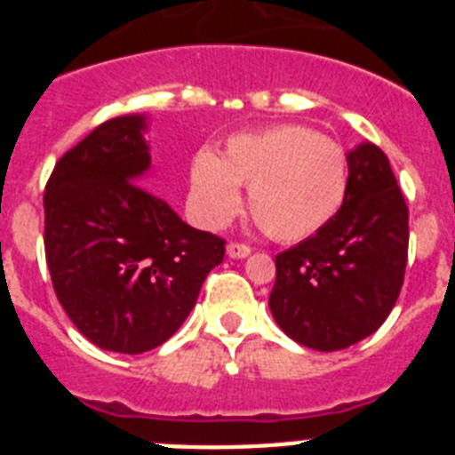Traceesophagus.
I'll return each mask as SVG.
<instances>
[{"instance_id": "34e87169", "label": "esophagus", "mask_w": 455, "mask_h": 455, "mask_svg": "<svg viewBox=\"0 0 455 455\" xmlns=\"http://www.w3.org/2000/svg\"><path fill=\"white\" fill-rule=\"evenodd\" d=\"M228 255H230L232 259H243V257L251 255V246L239 243V241H230V243H228Z\"/></svg>"}]
</instances>
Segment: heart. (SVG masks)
Returning <instances> with one entry per match:
<instances>
[{
  "label": "heart",
  "mask_w": 455,
  "mask_h": 455,
  "mask_svg": "<svg viewBox=\"0 0 455 455\" xmlns=\"http://www.w3.org/2000/svg\"><path fill=\"white\" fill-rule=\"evenodd\" d=\"M348 184L339 143L303 124H275L228 139L223 156L200 150L191 162L193 212L220 228L251 187V212L277 241H303L339 212Z\"/></svg>",
  "instance_id": "heart-1"
}]
</instances>
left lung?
Masks as SVG:
<instances>
[{
	"mask_svg": "<svg viewBox=\"0 0 455 455\" xmlns=\"http://www.w3.org/2000/svg\"><path fill=\"white\" fill-rule=\"evenodd\" d=\"M339 212L316 235L275 255L268 307L303 347L341 351L376 332L403 287L408 204L373 143L348 152Z\"/></svg>",
	"mask_w": 455,
	"mask_h": 455,
	"instance_id": "obj_1",
	"label": "left lung"
}]
</instances>
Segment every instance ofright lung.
Returning <instances> with one entry per match:
<instances>
[{"label":"right lung","mask_w":455,"mask_h":455,"mask_svg":"<svg viewBox=\"0 0 455 455\" xmlns=\"http://www.w3.org/2000/svg\"><path fill=\"white\" fill-rule=\"evenodd\" d=\"M140 116L107 120L45 184V259L56 299L86 339L139 355L175 335L225 239L184 223L140 187L150 155Z\"/></svg>","instance_id":"obj_1"}]
</instances>
